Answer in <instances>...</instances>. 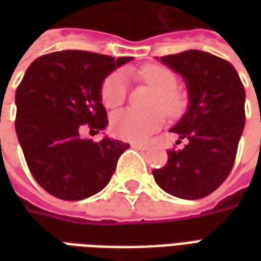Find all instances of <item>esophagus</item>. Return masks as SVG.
<instances>
[{
  "instance_id": "esophagus-1",
  "label": "esophagus",
  "mask_w": 261,
  "mask_h": 261,
  "mask_svg": "<svg viewBox=\"0 0 261 261\" xmlns=\"http://www.w3.org/2000/svg\"><path fill=\"white\" fill-rule=\"evenodd\" d=\"M131 147L136 148V149H141V151L148 149V145H145V144H140V142H133V144H131Z\"/></svg>"
}]
</instances>
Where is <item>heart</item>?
Instances as JSON below:
<instances>
[{
    "instance_id": "b5f03b06",
    "label": "heart",
    "mask_w": 261,
    "mask_h": 261,
    "mask_svg": "<svg viewBox=\"0 0 261 261\" xmlns=\"http://www.w3.org/2000/svg\"><path fill=\"white\" fill-rule=\"evenodd\" d=\"M142 80L149 82L159 91L156 105L168 113H176L180 109V97L176 95L177 80L175 74L162 65L148 64L140 71ZM127 82L123 72H113L105 80L100 89L103 105L109 109L120 106L125 100ZM164 124V113L161 110L137 112L133 109L120 110L112 116L110 127L116 137L127 141H144Z\"/></svg>"
}]
</instances>
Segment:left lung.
<instances>
[{"label": "left lung", "instance_id": "1", "mask_svg": "<svg viewBox=\"0 0 261 261\" xmlns=\"http://www.w3.org/2000/svg\"><path fill=\"white\" fill-rule=\"evenodd\" d=\"M161 63L183 76L187 112L170 133L180 149L168 151V164L152 170L153 179L172 196L197 200L211 194L235 164L245 127V88L233 65L214 54L187 50L161 57Z\"/></svg>", "mask_w": 261, "mask_h": 261}]
</instances>
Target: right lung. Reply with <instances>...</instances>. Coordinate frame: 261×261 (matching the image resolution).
Instances as JSON below:
<instances>
[{"mask_svg": "<svg viewBox=\"0 0 261 261\" xmlns=\"http://www.w3.org/2000/svg\"><path fill=\"white\" fill-rule=\"evenodd\" d=\"M133 57L64 50L36 59L16 89V136L32 176L51 196L76 201L106 187L128 144L82 140L108 125L103 81Z\"/></svg>", "mask_w": 261, "mask_h": 261, "instance_id": "obj_1", "label": "right lung"}]
</instances>
